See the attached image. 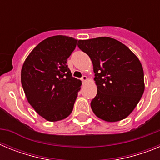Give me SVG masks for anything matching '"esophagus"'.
<instances>
[{
    "instance_id": "1",
    "label": "esophagus",
    "mask_w": 160,
    "mask_h": 160,
    "mask_svg": "<svg viewBox=\"0 0 160 160\" xmlns=\"http://www.w3.org/2000/svg\"><path fill=\"white\" fill-rule=\"evenodd\" d=\"M81 80L82 81V82H86L87 80V77L86 75H83L82 77L81 78Z\"/></svg>"
}]
</instances>
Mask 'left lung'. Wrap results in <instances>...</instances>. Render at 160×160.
I'll use <instances>...</instances> for the list:
<instances>
[{"label": "left lung", "instance_id": "8db88e82", "mask_svg": "<svg viewBox=\"0 0 160 160\" xmlns=\"http://www.w3.org/2000/svg\"><path fill=\"white\" fill-rule=\"evenodd\" d=\"M78 46L92 61L97 94L90 102L95 115L107 122L124 119L144 91L142 66L131 49L108 37L79 40Z\"/></svg>", "mask_w": 160, "mask_h": 160}]
</instances>
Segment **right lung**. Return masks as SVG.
I'll return each mask as SVG.
<instances>
[{
  "label": "right lung",
  "instance_id": "obj_1",
  "mask_svg": "<svg viewBox=\"0 0 160 160\" xmlns=\"http://www.w3.org/2000/svg\"><path fill=\"white\" fill-rule=\"evenodd\" d=\"M78 40L58 35L38 44L25 59L22 85L29 103L48 121L64 119L72 112L82 82L72 77L67 59Z\"/></svg>",
  "mask_w": 160,
  "mask_h": 160
}]
</instances>
